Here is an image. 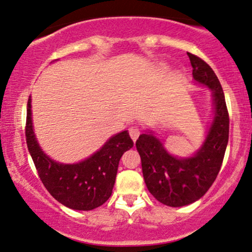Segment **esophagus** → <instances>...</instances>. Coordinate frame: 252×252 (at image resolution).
Returning a JSON list of instances; mask_svg holds the SVG:
<instances>
[{
  "label": "esophagus",
  "mask_w": 252,
  "mask_h": 252,
  "mask_svg": "<svg viewBox=\"0 0 252 252\" xmlns=\"http://www.w3.org/2000/svg\"><path fill=\"white\" fill-rule=\"evenodd\" d=\"M128 132H129V137L132 138V140H133V142H136V140L138 139V137H139V134H140L139 129H138L137 127H131Z\"/></svg>",
  "instance_id": "34e87169"
}]
</instances>
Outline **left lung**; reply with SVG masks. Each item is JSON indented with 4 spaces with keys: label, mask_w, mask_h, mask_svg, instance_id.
Here are the masks:
<instances>
[{
    "label": "left lung",
    "mask_w": 252,
    "mask_h": 252,
    "mask_svg": "<svg viewBox=\"0 0 252 252\" xmlns=\"http://www.w3.org/2000/svg\"><path fill=\"white\" fill-rule=\"evenodd\" d=\"M188 55L194 83L209 89L213 97V120L201 148L189 158H178L151 131L136 142L148 190L168 207L189 205L204 196L218 177L228 143L229 118L221 84L207 62Z\"/></svg>",
    "instance_id": "obj_1"
}]
</instances>
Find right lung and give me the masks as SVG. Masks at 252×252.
<instances>
[{
	"instance_id": "obj_1",
	"label": "right lung",
	"mask_w": 252,
	"mask_h": 252,
	"mask_svg": "<svg viewBox=\"0 0 252 252\" xmlns=\"http://www.w3.org/2000/svg\"><path fill=\"white\" fill-rule=\"evenodd\" d=\"M31 96L28 101L26 143L37 172L49 193L64 207L74 210H93L112 196L119 161L133 147L128 132L110 137L90 158L78 163H60L40 148L32 125Z\"/></svg>"
}]
</instances>
